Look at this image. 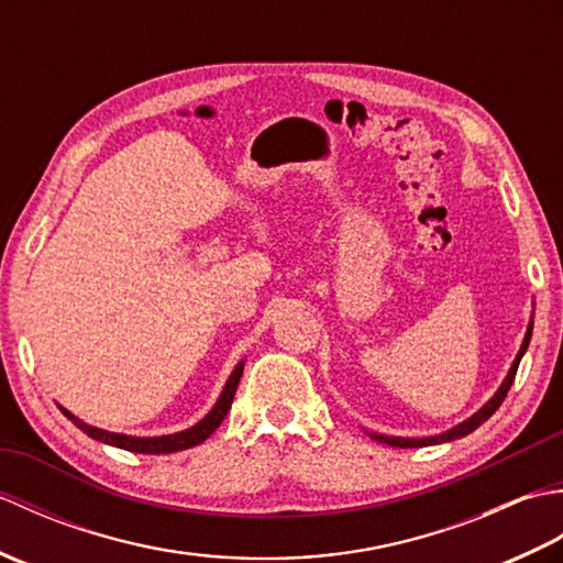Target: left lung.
Masks as SVG:
<instances>
[{
  "mask_svg": "<svg viewBox=\"0 0 563 563\" xmlns=\"http://www.w3.org/2000/svg\"><path fill=\"white\" fill-rule=\"evenodd\" d=\"M532 317H530V324H528V331H525V339H522V343H520V351H518V355H516V361H512V365H510V369H508V375H506V379L500 382V387L496 389V394L492 399H488L479 411L476 413H472L470 418H466V421H462V423H457V426H452L450 430H445V433H438V435H428V438H399V435H385V433H373V430H365V433L373 438V440H377V442H385V445H391V448H428V445H440V442H450V440H457V438H464V435H470L472 430H476L479 428L484 421H488V418H492L494 413H496V409L500 404H504V399H506V394H508V389H510V385H512V379H516V373H518V365H520V361H522V355H525V351H528V345H530V339H532Z\"/></svg>",
  "mask_w": 563,
  "mask_h": 563,
  "instance_id": "1",
  "label": "left lung"
}]
</instances>
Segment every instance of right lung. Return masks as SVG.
Segmentation results:
<instances>
[{
    "label": "right lung",
    "instance_id": "right-lung-1",
    "mask_svg": "<svg viewBox=\"0 0 563 563\" xmlns=\"http://www.w3.org/2000/svg\"><path fill=\"white\" fill-rule=\"evenodd\" d=\"M242 373H244V361L236 363V367L232 369V375H230V379L224 382V387H222L220 397H218V401H214L212 409L206 416H202L198 423H194V426L186 428V430H178V433H169V435L140 438V435L111 433V430H103V428L84 423L81 418H77L71 411H67L65 406L57 404V409L63 411L79 430H84V433H87L89 438L99 440V442H106V445L121 448V450H128V452H137V454H169V452L196 448V445H200L202 440H208L214 433V428H218L224 421L227 411H230L232 399H234V391L239 387V379H242Z\"/></svg>",
    "mask_w": 563,
    "mask_h": 563
}]
</instances>
